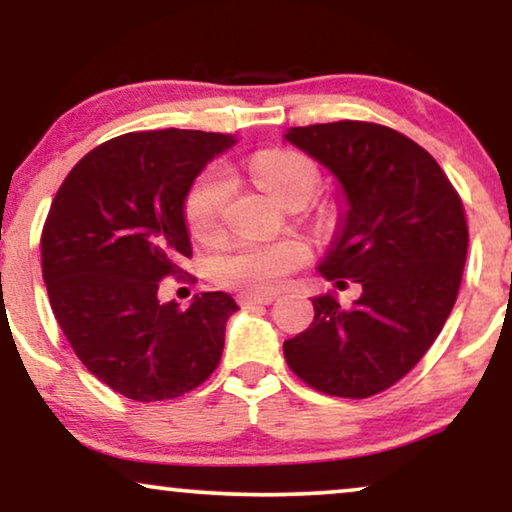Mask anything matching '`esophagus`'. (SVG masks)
Wrapping results in <instances>:
<instances>
[{
	"mask_svg": "<svg viewBox=\"0 0 512 512\" xmlns=\"http://www.w3.org/2000/svg\"><path fill=\"white\" fill-rule=\"evenodd\" d=\"M275 300V296L272 293H263V296H256V293H244V296H240V305L242 307H256V305H268Z\"/></svg>",
	"mask_w": 512,
	"mask_h": 512,
	"instance_id": "1",
	"label": "esophagus"
}]
</instances>
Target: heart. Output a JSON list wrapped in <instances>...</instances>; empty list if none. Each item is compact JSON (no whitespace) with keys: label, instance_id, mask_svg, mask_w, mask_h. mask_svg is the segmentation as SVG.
<instances>
[{"label":"heart","instance_id":"heart-1","mask_svg":"<svg viewBox=\"0 0 512 512\" xmlns=\"http://www.w3.org/2000/svg\"><path fill=\"white\" fill-rule=\"evenodd\" d=\"M249 177L265 188L277 202L293 198L310 200L317 188V170L305 156L293 151H263L249 160ZM230 193L228 179L219 172H207L195 181L186 198V221L198 237L219 233L223 205ZM307 261L303 242H240L214 263V277L223 286L254 293L275 291L298 265Z\"/></svg>","mask_w":512,"mask_h":512}]
</instances>
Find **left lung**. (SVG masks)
<instances>
[{
	"label": "left lung",
	"mask_w": 512,
	"mask_h": 512,
	"mask_svg": "<svg viewBox=\"0 0 512 512\" xmlns=\"http://www.w3.org/2000/svg\"><path fill=\"white\" fill-rule=\"evenodd\" d=\"M284 139L338 184L319 275L361 284L352 307L335 291L312 298L314 321L284 342L286 363L324 394H380L415 368L450 317L468 251L464 205L431 153L384 125L319 123Z\"/></svg>",
	"instance_id": "8db88e82"
}]
</instances>
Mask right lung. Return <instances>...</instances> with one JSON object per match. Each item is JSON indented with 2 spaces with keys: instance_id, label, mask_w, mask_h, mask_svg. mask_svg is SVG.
<instances>
[{
  "instance_id": "right-lung-1",
  "label": "right lung",
  "mask_w": 512,
  "mask_h": 512,
  "mask_svg": "<svg viewBox=\"0 0 512 512\" xmlns=\"http://www.w3.org/2000/svg\"><path fill=\"white\" fill-rule=\"evenodd\" d=\"M235 135L128 132L86 153L62 181L41 233L53 314L83 366L125 398L165 401L219 366L233 296L160 303L158 284L191 258L186 198Z\"/></svg>"
}]
</instances>
